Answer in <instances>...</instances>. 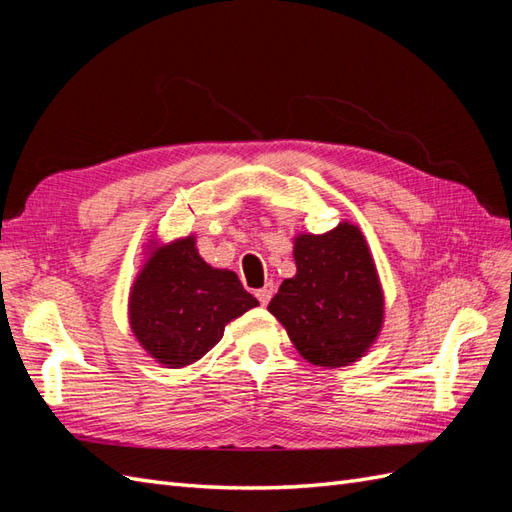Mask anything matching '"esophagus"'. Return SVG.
<instances>
[{
    "mask_svg": "<svg viewBox=\"0 0 512 512\" xmlns=\"http://www.w3.org/2000/svg\"><path fill=\"white\" fill-rule=\"evenodd\" d=\"M256 297H258V301H260L262 305H267V303L271 301V297H273V284H267L265 288L256 290Z\"/></svg>",
    "mask_w": 512,
    "mask_h": 512,
    "instance_id": "34e87169",
    "label": "esophagus"
}]
</instances>
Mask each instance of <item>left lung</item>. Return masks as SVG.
I'll use <instances>...</instances> for the list:
<instances>
[{"instance_id":"8db88e82","label":"left lung","mask_w":512,"mask_h":512,"mask_svg":"<svg viewBox=\"0 0 512 512\" xmlns=\"http://www.w3.org/2000/svg\"><path fill=\"white\" fill-rule=\"evenodd\" d=\"M294 262L297 275L282 282L269 312L309 363L359 361L384 320V294L363 232L342 222L324 235H299Z\"/></svg>"}]
</instances>
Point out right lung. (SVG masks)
<instances>
[{"mask_svg": "<svg viewBox=\"0 0 512 512\" xmlns=\"http://www.w3.org/2000/svg\"><path fill=\"white\" fill-rule=\"evenodd\" d=\"M237 273L213 269L198 256L196 239L156 247L130 290V327L153 359L185 367L205 356L224 327L256 307Z\"/></svg>", "mask_w": 512, "mask_h": 512, "instance_id": "add662e5", "label": "right lung"}]
</instances>
